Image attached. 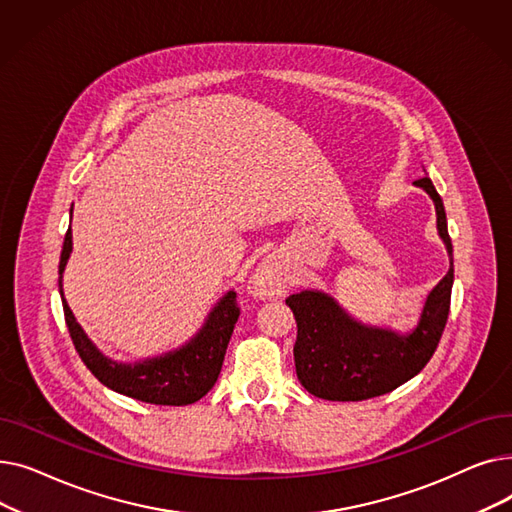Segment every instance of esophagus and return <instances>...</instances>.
I'll use <instances>...</instances> for the list:
<instances>
[{"label": "esophagus", "mask_w": 512, "mask_h": 512, "mask_svg": "<svg viewBox=\"0 0 512 512\" xmlns=\"http://www.w3.org/2000/svg\"><path fill=\"white\" fill-rule=\"evenodd\" d=\"M288 286H290L288 272L274 259L265 261L251 280V290L257 294V297H278V294H284L288 290Z\"/></svg>", "instance_id": "esophagus-1"}]
</instances>
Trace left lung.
Wrapping results in <instances>:
<instances>
[{
	"label": "left lung",
	"instance_id": "left-lung-1",
	"mask_svg": "<svg viewBox=\"0 0 512 512\" xmlns=\"http://www.w3.org/2000/svg\"><path fill=\"white\" fill-rule=\"evenodd\" d=\"M415 184L425 188L436 203L438 230L450 253V270L429 292L419 326L409 336L363 328L321 292L290 294L286 305L297 319L294 365L299 382L313 396L346 402L388 394L415 378L436 353L450 313L452 240L434 182L425 176Z\"/></svg>",
	"mask_w": 512,
	"mask_h": 512
}]
</instances>
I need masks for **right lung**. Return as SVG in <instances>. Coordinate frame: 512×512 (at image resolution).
I'll return each instance as SVG.
<instances>
[{"label": "right lung", "mask_w": 512, "mask_h": 512, "mask_svg": "<svg viewBox=\"0 0 512 512\" xmlns=\"http://www.w3.org/2000/svg\"><path fill=\"white\" fill-rule=\"evenodd\" d=\"M72 251V230L68 228L64 247L60 255V292H62V272ZM64 317L66 326L76 348L78 357L89 367L95 378L120 394L137 398L151 405L164 407H184L193 405L203 398L213 384L218 382L222 371L224 355L234 332V324L238 321L240 307L236 303V292H228L218 303L207 319L201 334L186 344L180 351L159 357L153 361H143L137 365H122L116 361L105 359L93 342L85 336L83 328L76 324V319L64 301Z\"/></svg>", "instance_id": "add662e5"}]
</instances>
